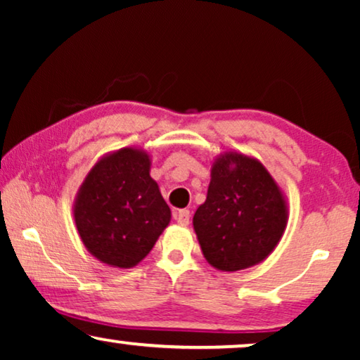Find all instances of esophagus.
Here are the masks:
<instances>
[{"label": "esophagus", "instance_id": "esophagus-1", "mask_svg": "<svg viewBox=\"0 0 360 360\" xmlns=\"http://www.w3.org/2000/svg\"><path fill=\"white\" fill-rule=\"evenodd\" d=\"M174 218L179 224L186 226L190 223V211L188 210H179L174 213Z\"/></svg>", "mask_w": 360, "mask_h": 360}]
</instances>
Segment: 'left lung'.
<instances>
[{
  "label": "left lung",
  "mask_w": 360,
  "mask_h": 360,
  "mask_svg": "<svg viewBox=\"0 0 360 360\" xmlns=\"http://www.w3.org/2000/svg\"><path fill=\"white\" fill-rule=\"evenodd\" d=\"M287 223V196L262 162L238 150L216 157L208 195L193 216L210 265L236 272L260 264L278 245Z\"/></svg>",
  "instance_id": "1"
}]
</instances>
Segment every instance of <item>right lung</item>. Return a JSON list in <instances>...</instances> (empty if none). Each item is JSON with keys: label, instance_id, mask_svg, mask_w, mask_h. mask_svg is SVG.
<instances>
[{"label": "right lung", "instance_id": "1", "mask_svg": "<svg viewBox=\"0 0 360 360\" xmlns=\"http://www.w3.org/2000/svg\"><path fill=\"white\" fill-rule=\"evenodd\" d=\"M150 155L122 147L96 160L78 186L73 219L93 257L132 269L150 252L169 226L172 211L150 176Z\"/></svg>", "mask_w": 360, "mask_h": 360}]
</instances>
